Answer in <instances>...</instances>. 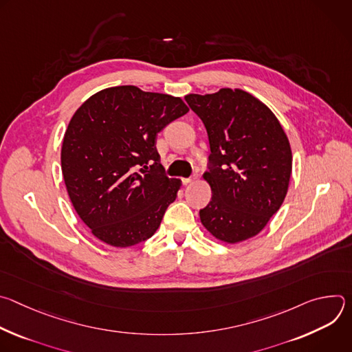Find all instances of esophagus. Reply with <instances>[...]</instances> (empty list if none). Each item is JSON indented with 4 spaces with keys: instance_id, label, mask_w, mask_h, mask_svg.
Segmentation results:
<instances>
[{
    "instance_id": "esophagus-1",
    "label": "esophagus",
    "mask_w": 352,
    "mask_h": 352,
    "mask_svg": "<svg viewBox=\"0 0 352 352\" xmlns=\"http://www.w3.org/2000/svg\"><path fill=\"white\" fill-rule=\"evenodd\" d=\"M196 179V175H192V177H188V178H182V184L184 185H188L190 182H193Z\"/></svg>"
}]
</instances>
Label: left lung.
Segmentation results:
<instances>
[{"label": "left lung", "mask_w": 352, "mask_h": 352, "mask_svg": "<svg viewBox=\"0 0 352 352\" xmlns=\"http://www.w3.org/2000/svg\"><path fill=\"white\" fill-rule=\"evenodd\" d=\"M210 144L205 179L212 200L200 221L216 238L235 243L259 234L287 195L292 155L276 116L239 89L188 94Z\"/></svg>", "instance_id": "obj_1"}]
</instances>
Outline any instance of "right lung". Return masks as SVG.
<instances>
[{
	"label": "right lung",
	"instance_id": "1",
	"mask_svg": "<svg viewBox=\"0 0 352 352\" xmlns=\"http://www.w3.org/2000/svg\"><path fill=\"white\" fill-rule=\"evenodd\" d=\"M188 111L179 97L136 86L104 89L76 110L61 168L76 213L100 241L126 248L160 227L181 181L166 175L156 139Z\"/></svg>",
	"mask_w": 352,
	"mask_h": 352
}]
</instances>
